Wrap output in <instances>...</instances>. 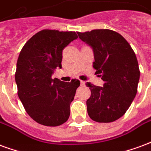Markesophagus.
<instances>
[{
    "label": "esophagus",
    "instance_id": "obj_1",
    "mask_svg": "<svg viewBox=\"0 0 151 151\" xmlns=\"http://www.w3.org/2000/svg\"><path fill=\"white\" fill-rule=\"evenodd\" d=\"M80 84H81V86H84L85 85V82L84 81H80Z\"/></svg>",
    "mask_w": 151,
    "mask_h": 151
}]
</instances>
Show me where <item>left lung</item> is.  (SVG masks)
I'll list each match as a JSON object with an SVG mask.
<instances>
[{"mask_svg":"<svg viewBox=\"0 0 151 151\" xmlns=\"http://www.w3.org/2000/svg\"><path fill=\"white\" fill-rule=\"evenodd\" d=\"M79 38L91 47L93 68L104 86L87 83L91 96L87 101L90 118L96 122H112L122 117L137 94L140 78L137 57L128 42L111 29L77 32Z\"/></svg>","mask_w":151,"mask_h":151,"instance_id":"obj_1","label":"left lung"}]
</instances>
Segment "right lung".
Instances as JSON below:
<instances>
[{"instance_id": "1", "label": "right lung", "mask_w": 151, "mask_h": 151, "mask_svg": "<svg viewBox=\"0 0 151 151\" xmlns=\"http://www.w3.org/2000/svg\"><path fill=\"white\" fill-rule=\"evenodd\" d=\"M76 32L43 29L27 41L17 62V94L26 113L41 125L58 126L68 121L70 104L80 80L63 82L52 79L62 68V51L76 39Z\"/></svg>"}]
</instances>
